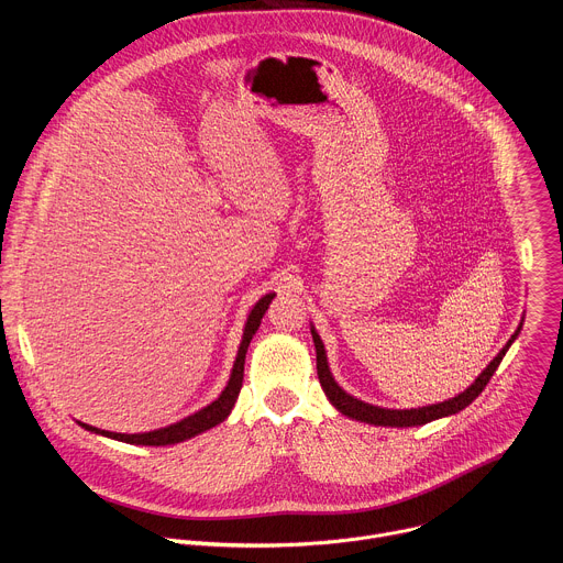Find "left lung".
Returning <instances> with one entry per match:
<instances>
[{"mask_svg":"<svg viewBox=\"0 0 563 563\" xmlns=\"http://www.w3.org/2000/svg\"><path fill=\"white\" fill-rule=\"evenodd\" d=\"M521 332V325L517 328V332L510 336V341L506 343V347L490 361V365L478 374V378L465 389L461 391L459 396L454 398H448L443 400V404H437V406H426V408H412V410H387V408H378V406H369L365 404V400H358L354 396H350L343 387H339V383L334 380L332 372H330V365H328V354H325V345L323 341H320V336L316 334V330L311 328V339H313V345H316V369H318V380H320V387H323V391L328 394L330 404L345 417L350 419H356V421H363V423H369V426H387V428H412V426H426L430 421H437V419H443V417H450V415H456L461 412L463 408H467L472 400L484 391V387L490 383L493 374L497 372L499 363L504 361L508 347L515 343L517 334Z\"/></svg>","mask_w":563,"mask_h":563,"instance_id":"obj_1","label":"left lung"}]
</instances>
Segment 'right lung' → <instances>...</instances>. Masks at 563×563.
<instances>
[{
  "instance_id": "obj_1",
  "label": "right lung",
  "mask_w": 563,
  "mask_h": 563,
  "mask_svg": "<svg viewBox=\"0 0 563 563\" xmlns=\"http://www.w3.org/2000/svg\"><path fill=\"white\" fill-rule=\"evenodd\" d=\"M276 294H267L263 296L254 309L250 311L247 316V325H245V332H243V341H240V347H238V356H235V363H233V369H231V376H229V383L227 387L222 389V394L213 400V404H209L207 408L198 410L196 415L174 423V426H167V428H159V430H153V432H142V434H120V432H107V430H98L93 426H87V423H79L85 430L89 432H96V434H102V437H109V439H115V441H122V443H133V445H174V443H183L196 434H202L211 428H216L218 423H222L229 412L233 410V404L235 398L240 394V387H243V376H245V356H247V347L254 339V334L258 332L261 328V320L269 307V302L274 300Z\"/></svg>"
}]
</instances>
